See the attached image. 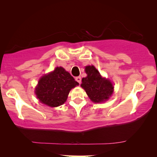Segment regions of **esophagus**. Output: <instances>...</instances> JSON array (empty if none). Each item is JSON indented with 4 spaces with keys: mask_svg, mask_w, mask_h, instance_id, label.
<instances>
[{
    "mask_svg": "<svg viewBox=\"0 0 157 157\" xmlns=\"http://www.w3.org/2000/svg\"><path fill=\"white\" fill-rule=\"evenodd\" d=\"M75 79H76V81L78 83H81V76H77V77H76V78Z\"/></svg>",
    "mask_w": 157,
    "mask_h": 157,
    "instance_id": "34e87169",
    "label": "esophagus"
}]
</instances>
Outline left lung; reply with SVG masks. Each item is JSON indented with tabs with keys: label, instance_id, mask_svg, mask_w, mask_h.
Listing matches in <instances>:
<instances>
[{
	"label": "left lung",
	"instance_id": "left-lung-1",
	"mask_svg": "<svg viewBox=\"0 0 157 157\" xmlns=\"http://www.w3.org/2000/svg\"><path fill=\"white\" fill-rule=\"evenodd\" d=\"M85 71L87 76L82 78L81 86L90 99L94 103H100L108 99L113 93L112 83L102 78L94 66H86Z\"/></svg>",
	"mask_w": 157,
	"mask_h": 157
}]
</instances>
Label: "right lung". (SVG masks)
Returning <instances> with one entry per match:
<instances>
[{"instance_id": "1", "label": "right lung", "mask_w": 157, "mask_h": 157, "mask_svg": "<svg viewBox=\"0 0 157 157\" xmlns=\"http://www.w3.org/2000/svg\"><path fill=\"white\" fill-rule=\"evenodd\" d=\"M78 85L69 73L62 67L40 78L36 89L37 98L51 107L61 106L67 99L70 90Z\"/></svg>"}]
</instances>
